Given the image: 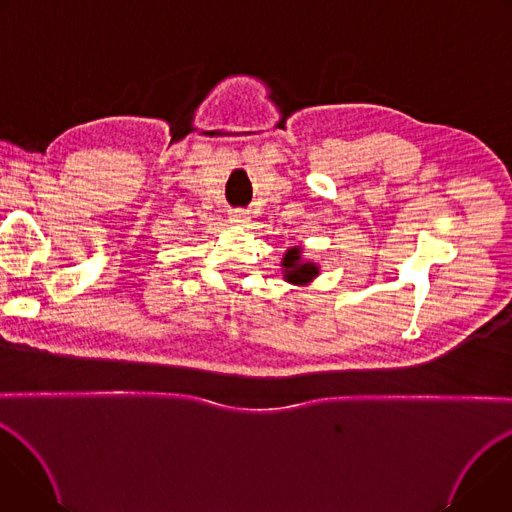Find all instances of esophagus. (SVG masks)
Here are the masks:
<instances>
[{
    "label": "esophagus",
    "instance_id": "34e87169",
    "mask_svg": "<svg viewBox=\"0 0 512 512\" xmlns=\"http://www.w3.org/2000/svg\"><path fill=\"white\" fill-rule=\"evenodd\" d=\"M229 221L235 225H247L249 223V212L247 210H231Z\"/></svg>",
    "mask_w": 512,
    "mask_h": 512
}]
</instances>
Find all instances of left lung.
<instances>
[{
  "instance_id": "8db88e82",
  "label": "left lung",
  "mask_w": 512,
  "mask_h": 512,
  "mask_svg": "<svg viewBox=\"0 0 512 512\" xmlns=\"http://www.w3.org/2000/svg\"><path fill=\"white\" fill-rule=\"evenodd\" d=\"M281 273L283 279L291 285H310L320 275V265L304 257L302 245H294L287 247L281 257Z\"/></svg>"
}]
</instances>
